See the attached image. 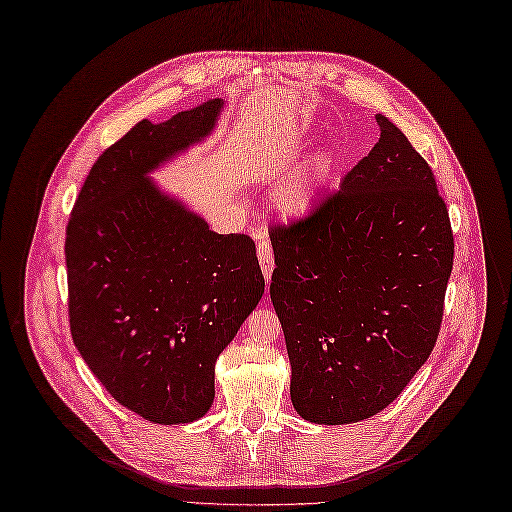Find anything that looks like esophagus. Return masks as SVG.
Segmentation results:
<instances>
[{"label":"esophagus","instance_id":"obj_1","mask_svg":"<svg viewBox=\"0 0 512 512\" xmlns=\"http://www.w3.org/2000/svg\"><path fill=\"white\" fill-rule=\"evenodd\" d=\"M256 254H258V262H260L262 275H265L267 280H269L271 273H273V250H271L269 239L262 237V241H260L258 247H256Z\"/></svg>","mask_w":512,"mask_h":512}]
</instances>
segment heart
<instances>
[{
	"label": "heart",
	"instance_id": "b5f03b06",
	"mask_svg": "<svg viewBox=\"0 0 512 512\" xmlns=\"http://www.w3.org/2000/svg\"><path fill=\"white\" fill-rule=\"evenodd\" d=\"M335 164V151L324 149L322 153H318L312 164H307L305 168L290 175L275 194V205L280 213L292 220L307 218L318 207L324 190L329 188L335 173Z\"/></svg>",
	"mask_w": 512,
	"mask_h": 512
}]
</instances>
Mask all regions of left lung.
<instances>
[{
  "mask_svg": "<svg viewBox=\"0 0 512 512\" xmlns=\"http://www.w3.org/2000/svg\"><path fill=\"white\" fill-rule=\"evenodd\" d=\"M303 222L271 232V301L290 399L316 425L365 421L395 401L436 346L453 232L429 164L395 123Z\"/></svg>",
  "mask_w": 512,
  "mask_h": 512,
  "instance_id": "left-lung-1",
  "label": "left lung"
}]
</instances>
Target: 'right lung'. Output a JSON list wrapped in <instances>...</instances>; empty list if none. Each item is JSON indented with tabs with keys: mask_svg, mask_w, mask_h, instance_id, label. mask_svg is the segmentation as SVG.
<instances>
[{
	"mask_svg": "<svg viewBox=\"0 0 512 512\" xmlns=\"http://www.w3.org/2000/svg\"><path fill=\"white\" fill-rule=\"evenodd\" d=\"M222 108L138 121L91 166L66 230L74 344L121 406L158 425L209 412L215 361L265 294L254 241L213 232L151 177L205 143Z\"/></svg>",
	"mask_w": 512,
	"mask_h": 512,
	"instance_id": "add662e5",
	"label": "right lung"
}]
</instances>
